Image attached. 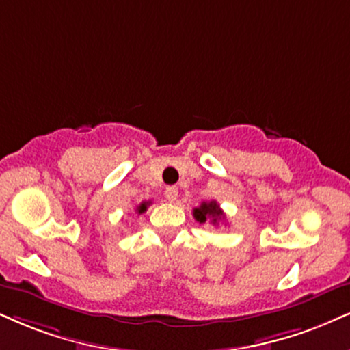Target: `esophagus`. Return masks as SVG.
<instances>
[{"mask_svg": "<svg viewBox=\"0 0 350 350\" xmlns=\"http://www.w3.org/2000/svg\"><path fill=\"white\" fill-rule=\"evenodd\" d=\"M165 198L170 202H174L178 198V188L176 187H167L165 188Z\"/></svg>", "mask_w": 350, "mask_h": 350, "instance_id": "obj_1", "label": "esophagus"}]
</instances>
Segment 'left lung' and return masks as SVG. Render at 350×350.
<instances>
[{
	"mask_svg": "<svg viewBox=\"0 0 350 350\" xmlns=\"http://www.w3.org/2000/svg\"><path fill=\"white\" fill-rule=\"evenodd\" d=\"M193 215L200 224L209 222L213 226H219V222L224 221V213L219 208L217 201H204L201 202L200 208L193 209Z\"/></svg>",
	"mask_w": 350,
	"mask_h": 350,
	"instance_id": "1",
	"label": "left lung"
}]
</instances>
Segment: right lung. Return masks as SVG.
I'll list each match as a JSON object with an SVG mask.
<instances>
[{"label":"right lung","instance_id":"1","mask_svg":"<svg viewBox=\"0 0 350 350\" xmlns=\"http://www.w3.org/2000/svg\"><path fill=\"white\" fill-rule=\"evenodd\" d=\"M149 204H150L149 201H144V202H141V204L137 206V208H136V213H137V214H142V213H146V211H148V206H149Z\"/></svg>","mask_w":350,"mask_h":350}]
</instances>
